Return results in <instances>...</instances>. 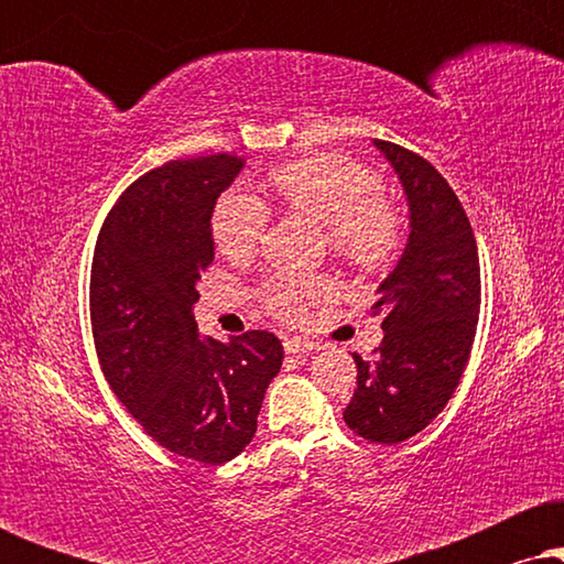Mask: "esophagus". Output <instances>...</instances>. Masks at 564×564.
Returning a JSON list of instances; mask_svg holds the SVG:
<instances>
[{
  "label": "esophagus",
  "instance_id": "obj_1",
  "mask_svg": "<svg viewBox=\"0 0 564 564\" xmlns=\"http://www.w3.org/2000/svg\"><path fill=\"white\" fill-rule=\"evenodd\" d=\"M315 349H321L315 341H305V338H295V336L284 338V351L288 354H303V351H315Z\"/></svg>",
  "mask_w": 564,
  "mask_h": 564
}]
</instances>
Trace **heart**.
I'll return each mask as SVG.
<instances>
[{
    "label": "heart",
    "instance_id": "b5f03b06",
    "mask_svg": "<svg viewBox=\"0 0 564 564\" xmlns=\"http://www.w3.org/2000/svg\"><path fill=\"white\" fill-rule=\"evenodd\" d=\"M269 187L290 213L328 228V246L336 259L361 274L380 272L392 261L403 220L395 205L384 199L380 174L338 153H318L276 166ZM213 241L228 259H246L257 251L267 228V210L257 197L230 192L215 205ZM326 282L303 276H280L264 288L267 311L295 321L305 303L326 297Z\"/></svg>",
    "mask_w": 564,
    "mask_h": 564
}]
</instances>
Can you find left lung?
Here are the masks:
<instances>
[{
	"instance_id": "left-lung-1",
	"label": "left lung",
	"mask_w": 564,
	"mask_h": 564,
	"mask_svg": "<svg viewBox=\"0 0 564 564\" xmlns=\"http://www.w3.org/2000/svg\"><path fill=\"white\" fill-rule=\"evenodd\" d=\"M375 145L403 184L411 234L372 305L382 344L372 361L354 354L357 390L344 421L369 442L398 444L426 429L457 390L480 315V259L449 182L403 145Z\"/></svg>"
}]
</instances>
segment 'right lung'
Wrapping results in <instances>:
<instances>
[{"instance_id":"obj_1","label":"right lung","mask_w":564,"mask_h":564,"mask_svg":"<svg viewBox=\"0 0 564 564\" xmlns=\"http://www.w3.org/2000/svg\"><path fill=\"white\" fill-rule=\"evenodd\" d=\"M243 159L215 153L169 164L130 184L102 223L89 315L105 380L153 442L223 465L257 434L282 344L269 330L199 338L192 307L213 264V210Z\"/></svg>"}]
</instances>
